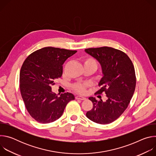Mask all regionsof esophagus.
<instances>
[{
  "label": "esophagus",
  "mask_w": 156,
  "mask_h": 156,
  "mask_svg": "<svg viewBox=\"0 0 156 156\" xmlns=\"http://www.w3.org/2000/svg\"><path fill=\"white\" fill-rule=\"evenodd\" d=\"M76 99H80V100H86V98L84 97H83V96H76Z\"/></svg>",
  "instance_id": "1"
}]
</instances>
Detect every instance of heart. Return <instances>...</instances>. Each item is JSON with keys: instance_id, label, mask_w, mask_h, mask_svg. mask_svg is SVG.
Here are the masks:
<instances>
[{"instance_id": "1", "label": "heart", "mask_w": 156, "mask_h": 156, "mask_svg": "<svg viewBox=\"0 0 156 156\" xmlns=\"http://www.w3.org/2000/svg\"><path fill=\"white\" fill-rule=\"evenodd\" d=\"M84 61V66L86 65H93L96 66L97 68V62L96 61L91 57H84L83 59ZM89 86L88 83H77L74 84L72 86L73 90L80 94H84L86 93V90L87 87Z\"/></svg>"}]
</instances>
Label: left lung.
<instances>
[{"label":"left lung","instance_id":"1","mask_svg":"<svg viewBox=\"0 0 156 156\" xmlns=\"http://www.w3.org/2000/svg\"><path fill=\"white\" fill-rule=\"evenodd\" d=\"M85 52L101 65L103 77L99 83L101 88L95 94L104 93L107 98L105 101L89 98L93 107L86 117L97 123H110L124 112L134 94L136 83L134 66L125 52L112 48H88Z\"/></svg>","mask_w":156,"mask_h":156}]
</instances>
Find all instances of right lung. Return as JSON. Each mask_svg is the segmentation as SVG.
Returning a JSON list of instances; mask_svg holds the SVG:
<instances>
[{"mask_svg": "<svg viewBox=\"0 0 156 156\" xmlns=\"http://www.w3.org/2000/svg\"><path fill=\"white\" fill-rule=\"evenodd\" d=\"M76 51L46 47L31 54L20 72V90L27 110L36 121L48 123L58 119L75 96L70 93L58 94L51 86L60 78L63 64Z\"/></svg>", "mask_w": 156, "mask_h": 156, "instance_id": "add662e5", "label": "right lung"}]
</instances>
